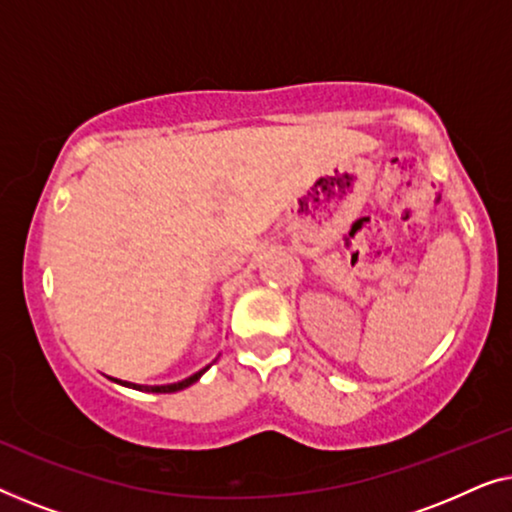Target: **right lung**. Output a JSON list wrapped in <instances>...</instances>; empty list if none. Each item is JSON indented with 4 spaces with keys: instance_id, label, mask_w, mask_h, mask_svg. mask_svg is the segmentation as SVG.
I'll use <instances>...</instances> for the list:
<instances>
[{
    "instance_id": "1",
    "label": "right lung",
    "mask_w": 512,
    "mask_h": 512,
    "mask_svg": "<svg viewBox=\"0 0 512 512\" xmlns=\"http://www.w3.org/2000/svg\"><path fill=\"white\" fill-rule=\"evenodd\" d=\"M209 368V366H207ZM205 368V370H207ZM205 370H200V373H195V375H191L188 377V380H184V382H177V384H165V387H142V384H130V382H121V380H116V382H121V384H125V387H132V389H144V391H153V394H172V391H181V389H186V387H191L193 382H198L202 375H205Z\"/></svg>"
}]
</instances>
